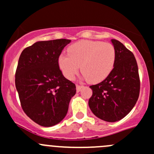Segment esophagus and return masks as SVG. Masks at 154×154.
Listing matches in <instances>:
<instances>
[{"label": "esophagus", "instance_id": "34e87169", "mask_svg": "<svg viewBox=\"0 0 154 154\" xmlns=\"http://www.w3.org/2000/svg\"><path fill=\"white\" fill-rule=\"evenodd\" d=\"M83 88V86H80V85H78V84H77V85H76V90H77V93H78V92H80V90H81V89Z\"/></svg>", "mask_w": 154, "mask_h": 154}]
</instances>
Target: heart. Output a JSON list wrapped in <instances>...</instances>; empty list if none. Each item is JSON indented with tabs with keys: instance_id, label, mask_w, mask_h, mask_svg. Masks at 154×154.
<instances>
[{
	"instance_id": "obj_1",
	"label": "heart",
	"mask_w": 154,
	"mask_h": 154,
	"mask_svg": "<svg viewBox=\"0 0 154 154\" xmlns=\"http://www.w3.org/2000/svg\"><path fill=\"white\" fill-rule=\"evenodd\" d=\"M68 54H60L58 65L68 80H73L81 67L83 78L91 83L103 81L114 67L116 50L110 43L84 40L70 45Z\"/></svg>"
}]
</instances>
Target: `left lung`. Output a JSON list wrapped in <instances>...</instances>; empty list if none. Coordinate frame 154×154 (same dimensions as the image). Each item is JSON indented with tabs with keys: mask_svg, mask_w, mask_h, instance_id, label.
I'll use <instances>...</instances> for the list:
<instances>
[{
	"mask_svg": "<svg viewBox=\"0 0 154 154\" xmlns=\"http://www.w3.org/2000/svg\"><path fill=\"white\" fill-rule=\"evenodd\" d=\"M116 50L114 67L101 83L90 86L89 100L92 112L109 122L122 119L136 104L140 93V78L133 53L116 39H112Z\"/></svg>",
	"mask_w": 154,
	"mask_h": 154,
	"instance_id": "left-lung-1",
	"label": "left lung"
}]
</instances>
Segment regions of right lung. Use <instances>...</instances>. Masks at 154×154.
<instances>
[{
    "mask_svg": "<svg viewBox=\"0 0 154 154\" xmlns=\"http://www.w3.org/2000/svg\"><path fill=\"white\" fill-rule=\"evenodd\" d=\"M70 40L38 41L19 58L16 88L24 112L41 126L51 127L64 119L76 86L66 79L57 59Z\"/></svg>",
    "mask_w": 154,
    "mask_h": 154,
    "instance_id": "right-lung-1",
    "label": "right lung"
}]
</instances>
